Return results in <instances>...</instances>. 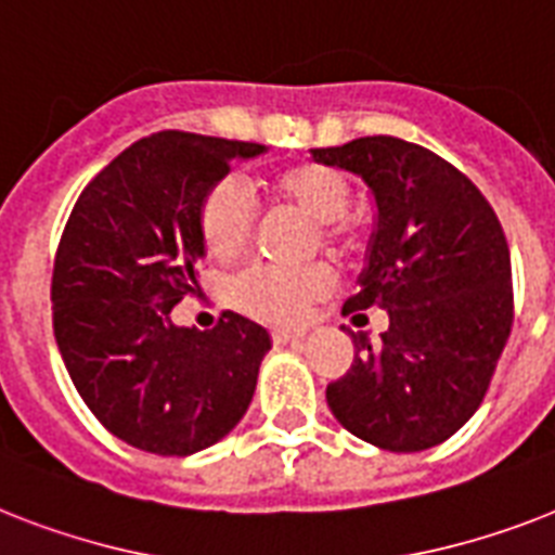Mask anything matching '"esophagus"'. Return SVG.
I'll return each instance as SVG.
<instances>
[{"label": "esophagus", "instance_id": "obj_1", "mask_svg": "<svg viewBox=\"0 0 555 555\" xmlns=\"http://www.w3.org/2000/svg\"><path fill=\"white\" fill-rule=\"evenodd\" d=\"M276 345H287V341H299L305 339V331H287V327H279V331L270 333Z\"/></svg>", "mask_w": 555, "mask_h": 555}]
</instances>
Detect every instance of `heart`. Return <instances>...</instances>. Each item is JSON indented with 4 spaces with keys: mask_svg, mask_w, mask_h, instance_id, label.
I'll return each mask as SVG.
<instances>
[{
    "mask_svg": "<svg viewBox=\"0 0 555 555\" xmlns=\"http://www.w3.org/2000/svg\"><path fill=\"white\" fill-rule=\"evenodd\" d=\"M270 205L310 219V250L322 247L333 259H353L367 245V222L350 214L348 173L324 162H296L262 179ZM196 233L210 259L222 264L247 254L256 233V210L233 182H216L196 207ZM333 291V270L324 262L296 270L247 268L231 282V305L268 324H296L313 301Z\"/></svg>",
    "mask_w": 555,
    "mask_h": 555,
    "instance_id": "obj_1",
    "label": "heart"
}]
</instances>
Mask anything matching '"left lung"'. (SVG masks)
<instances>
[{
    "label": "left lung",
    "mask_w": 555,
    "mask_h": 555,
    "mask_svg": "<svg viewBox=\"0 0 555 555\" xmlns=\"http://www.w3.org/2000/svg\"><path fill=\"white\" fill-rule=\"evenodd\" d=\"M313 159L362 176L379 210L362 291L341 313L390 319L376 345L350 333L353 364L327 385V404L376 448H436L479 410L511 336L502 222L462 170L404 139L362 137Z\"/></svg>",
    "instance_id": "left-lung-1"
}]
</instances>
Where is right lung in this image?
Wrapping results in <instances>:
<instances>
[{
  "mask_svg": "<svg viewBox=\"0 0 555 555\" xmlns=\"http://www.w3.org/2000/svg\"><path fill=\"white\" fill-rule=\"evenodd\" d=\"M264 145L159 130L88 182L53 259V336L90 413L133 448L191 456L228 436L254 399L270 336L224 310L214 331L176 327L196 293V207L233 159Z\"/></svg>",
  "mask_w": 555,
  "mask_h": 555,
  "instance_id": "obj_1",
  "label": "right lung"
}]
</instances>
